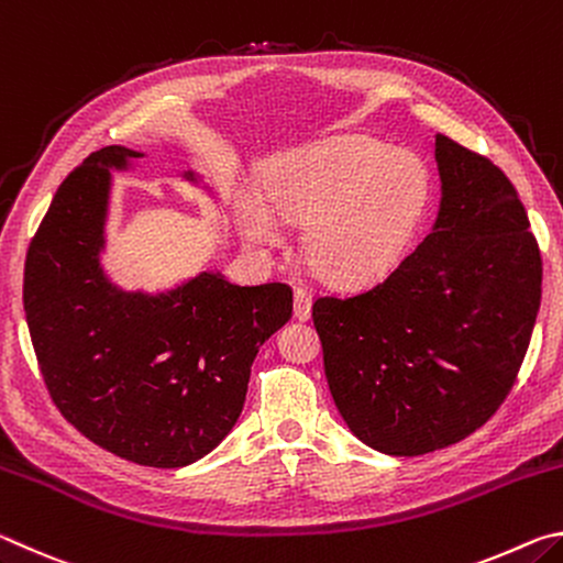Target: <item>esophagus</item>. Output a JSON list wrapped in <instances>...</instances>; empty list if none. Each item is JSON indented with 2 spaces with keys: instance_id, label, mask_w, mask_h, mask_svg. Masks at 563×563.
<instances>
[{
  "instance_id": "34e87169",
  "label": "esophagus",
  "mask_w": 563,
  "mask_h": 563,
  "mask_svg": "<svg viewBox=\"0 0 563 563\" xmlns=\"http://www.w3.org/2000/svg\"><path fill=\"white\" fill-rule=\"evenodd\" d=\"M292 298H295V305H292V308H295V310H292L295 318H298V320H308V318H310V308H312L310 292L302 290V288H295Z\"/></svg>"
}]
</instances>
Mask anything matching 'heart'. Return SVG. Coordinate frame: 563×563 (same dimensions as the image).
Here are the masks:
<instances>
[{
	"label": "heart",
	"mask_w": 563,
	"mask_h": 563,
	"mask_svg": "<svg viewBox=\"0 0 563 563\" xmlns=\"http://www.w3.org/2000/svg\"><path fill=\"white\" fill-rule=\"evenodd\" d=\"M268 201L285 223L305 225L302 255L318 278L362 285L385 275L412 241L432 201V174L422 158L383 141L345 136L312 146L275 170ZM245 233L280 245L271 208L247 196Z\"/></svg>",
	"instance_id": "heart-1"
}]
</instances>
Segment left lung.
Returning <instances> with one entry per match:
<instances>
[{
    "label": "left lung",
    "mask_w": 563,
    "mask_h": 563,
    "mask_svg": "<svg viewBox=\"0 0 563 563\" xmlns=\"http://www.w3.org/2000/svg\"><path fill=\"white\" fill-rule=\"evenodd\" d=\"M432 233L383 283L312 302L332 399L377 452L462 442L517 383L541 305V253L517 188L437 133Z\"/></svg>",
    "instance_id": "left-lung-1"
}]
</instances>
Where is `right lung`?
<instances>
[{"label":"right lung","mask_w":563,"mask_h":563,"mask_svg":"<svg viewBox=\"0 0 563 563\" xmlns=\"http://www.w3.org/2000/svg\"><path fill=\"white\" fill-rule=\"evenodd\" d=\"M141 156L107 146L64 178L26 253L24 312L66 422L121 460L174 470L233 430L258 347L292 316V290L221 273L158 295L117 288L99 261L109 170Z\"/></svg>","instance_id":"add662e5"}]
</instances>
